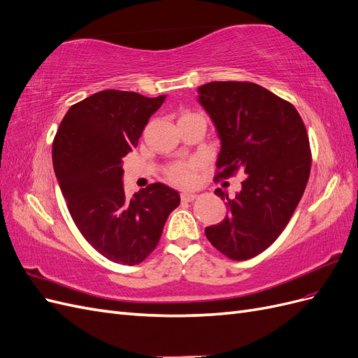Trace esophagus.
<instances>
[{
  "label": "esophagus",
  "mask_w": 358,
  "mask_h": 358,
  "mask_svg": "<svg viewBox=\"0 0 358 358\" xmlns=\"http://www.w3.org/2000/svg\"><path fill=\"white\" fill-rule=\"evenodd\" d=\"M180 199L183 201H194V200L197 199V194H194V192H182L180 194Z\"/></svg>",
  "instance_id": "esophagus-1"
}]
</instances>
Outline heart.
I'll use <instances>...</instances> for the list:
<instances>
[{
    "instance_id": "obj_1",
    "label": "heart",
    "mask_w": 358,
    "mask_h": 358,
    "mask_svg": "<svg viewBox=\"0 0 358 358\" xmlns=\"http://www.w3.org/2000/svg\"><path fill=\"white\" fill-rule=\"evenodd\" d=\"M199 164L196 161H179L173 162L166 170V176L170 182L176 183V185H191L196 180Z\"/></svg>"
}]
</instances>
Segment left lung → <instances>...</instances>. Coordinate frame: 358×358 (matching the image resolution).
Here are the masks:
<instances>
[{
	"label": "left lung",
	"instance_id": "8db88e82",
	"mask_svg": "<svg viewBox=\"0 0 358 358\" xmlns=\"http://www.w3.org/2000/svg\"><path fill=\"white\" fill-rule=\"evenodd\" d=\"M199 103L221 138L215 179L246 175L233 199L221 188L229 215L206 227V237L236 262L263 252L282 233L305 192L312 155L296 107L252 82H210Z\"/></svg>",
	"mask_w": 358,
	"mask_h": 358
}]
</instances>
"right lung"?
<instances>
[{
  "instance_id": "add662e5",
  "label": "right lung",
  "mask_w": 358,
  "mask_h": 358,
  "mask_svg": "<svg viewBox=\"0 0 358 358\" xmlns=\"http://www.w3.org/2000/svg\"><path fill=\"white\" fill-rule=\"evenodd\" d=\"M164 99L96 92L70 107L53 138V169L71 218L86 242L113 263H142L180 203L164 183H150L131 200L122 185V158Z\"/></svg>"
}]
</instances>
